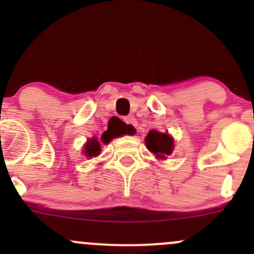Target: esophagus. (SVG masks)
Instances as JSON below:
<instances>
[{
	"mask_svg": "<svg viewBox=\"0 0 254 254\" xmlns=\"http://www.w3.org/2000/svg\"><path fill=\"white\" fill-rule=\"evenodd\" d=\"M124 120H125V123H127V124L131 127V129H136L137 122L134 117H127Z\"/></svg>",
	"mask_w": 254,
	"mask_h": 254,
	"instance_id": "esophagus-1",
	"label": "esophagus"
}]
</instances>
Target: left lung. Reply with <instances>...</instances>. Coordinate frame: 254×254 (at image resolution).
Masks as SVG:
<instances>
[{
	"label": "left lung",
	"mask_w": 254,
	"mask_h": 254,
	"mask_svg": "<svg viewBox=\"0 0 254 254\" xmlns=\"http://www.w3.org/2000/svg\"><path fill=\"white\" fill-rule=\"evenodd\" d=\"M145 143L148 151H151L153 155H156V157L161 160L170 156L175 147V141L171 135H168L167 132H158L156 130L148 131L147 136L145 137Z\"/></svg>",
	"instance_id": "1"
}]
</instances>
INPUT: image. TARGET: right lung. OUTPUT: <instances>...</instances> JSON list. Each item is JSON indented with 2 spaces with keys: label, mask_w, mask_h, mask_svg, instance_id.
Segmentation results:
<instances>
[{
  "label": "right lung",
  "mask_w": 254,
  "mask_h": 254,
  "mask_svg": "<svg viewBox=\"0 0 254 254\" xmlns=\"http://www.w3.org/2000/svg\"><path fill=\"white\" fill-rule=\"evenodd\" d=\"M117 136H119V135L115 134L114 131H111V130H107V131L103 132V135L101 136V140L103 143H108ZM83 150L86 157H96V156H98L99 153H101V143H99L97 137H92V139H89L88 141L86 142Z\"/></svg>",
  "instance_id": "right-lung-1"
}]
</instances>
